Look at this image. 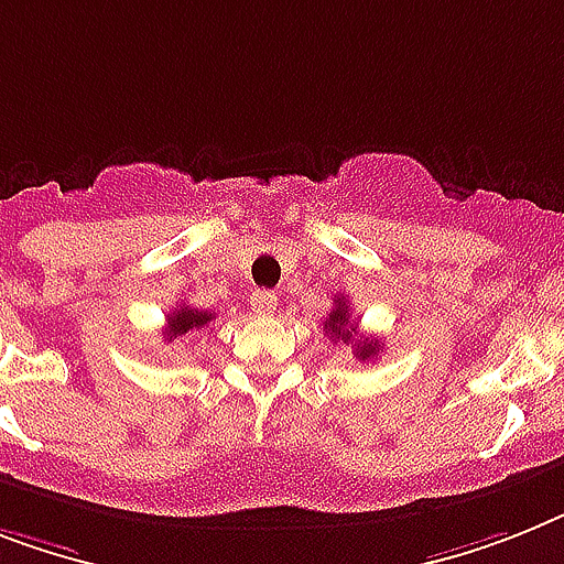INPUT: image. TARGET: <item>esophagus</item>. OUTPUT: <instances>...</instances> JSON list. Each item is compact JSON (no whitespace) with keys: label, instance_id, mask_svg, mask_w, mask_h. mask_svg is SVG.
<instances>
[{"label":"esophagus","instance_id":"1","mask_svg":"<svg viewBox=\"0 0 564 564\" xmlns=\"http://www.w3.org/2000/svg\"><path fill=\"white\" fill-rule=\"evenodd\" d=\"M250 305H253L256 314H273V311H276V293L256 291L253 300H250Z\"/></svg>","mask_w":564,"mask_h":564}]
</instances>
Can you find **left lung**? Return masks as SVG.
Returning a JSON list of instances; mask_svg holds the SVG:
<instances>
[{
    "label": "left lung",
    "mask_w": 564,
    "mask_h": 564,
    "mask_svg": "<svg viewBox=\"0 0 564 564\" xmlns=\"http://www.w3.org/2000/svg\"><path fill=\"white\" fill-rule=\"evenodd\" d=\"M323 332L332 334L334 343H337V339L348 343V346L355 348L357 360H362V362L375 360V357L383 351L380 339L357 337V323H351V314H348L346 296H337V300H334V311L328 314V319H325Z\"/></svg>",
    "instance_id": "obj_1"
}]
</instances>
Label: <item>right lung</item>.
Returning <instances> with one entry per match:
<instances>
[{"mask_svg":"<svg viewBox=\"0 0 564 564\" xmlns=\"http://www.w3.org/2000/svg\"><path fill=\"white\" fill-rule=\"evenodd\" d=\"M213 316L216 314H207V311H198V308H189V305H178L175 311H170V323H166V334L164 337L175 339V337H184V334L189 332H198V328H204L207 323H213Z\"/></svg>","mask_w":564,"mask_h":564,"instance_id":"add662e5","label":"right lung"}]
</instances>
